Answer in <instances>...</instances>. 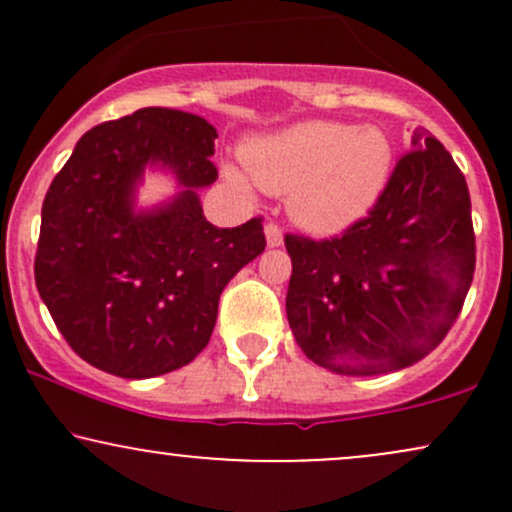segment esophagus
Masks as SVG:
<instances>
[{"mask_svg": "<svg viewBox=\"0 0 512 512\" xmlns=\"http://www.w3.org/2000/svg\"><path fill=\"white\" fill-rule=\"evenodd\" d=\"M264 236H267L269 248H279V245L284 243V233H281V228L276 226V223H267V226H264Z\"/></svg>", "mask_w": 512, "mask_h": 512, "instance_id": "34e87169", "label": "esophagus"}]
</instances>
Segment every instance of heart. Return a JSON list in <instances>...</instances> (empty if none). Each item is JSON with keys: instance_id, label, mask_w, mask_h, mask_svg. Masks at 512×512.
Wrapping results in <instances>:
<instances>
[{"instance_id": "heart-1", "label": "heart", "mask_w": 512, "mask_h": 512, "mask_svg": "<svg viewBox=\"0 0 512 512\" xmlns=\"http://www.w3.org/2000/svg\"><path fill=\"white\" fill-rule=\"evenodd\" d=\"M250 178L272 195H289L303 231L332 236L368 214L390 182L395 151L385 132L310 120L252 139L243 149ZM226 178L250 190V178L226 166Z\"/></svg>"}]
</instances>
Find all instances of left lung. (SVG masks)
Returning a JSON list of instances; mask_svg holds the SVG:
<instances>
[{
	"label": "left lung",
	"instance_id": "8db88e82",
	"mask_svg": "<svg viewBox=\"0 0 512 512\" xmlns=\"http://www.w3.org/2000/svg\"><path fill=\"white\" fill-rule=\"evenodd\" d=\"M286 315L303 354L339 375H383L431 354L472 286L467 180L424 127L366 219L342 236H286Z\"/></svg>",
	"mask_w": 512,
	"mask_h": 512
}]
</instances>
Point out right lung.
<instances>
[{"instance_id":"1","label":"right lung","mask_w":512,"mask_h":512,"mask_svg":"<svg viewBox=\"0 0 512 512\" xmlns=\"http://www.w3.org/2000/svg\"><path fill=\"white\" fill-rule=\"evenodd\" d=\"M204 117L142 108L88 129L52 180L35 286L57 330L91 366L129 380L178 370L209 344L221 291L262 255V219L216 228L197 192L219 178ZM149 167L179 192L136 209Z\"/></svg>"}]
</instances>
